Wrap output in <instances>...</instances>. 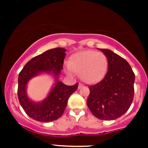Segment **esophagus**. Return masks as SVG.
<instances>
[{
  "instance_id": "1",
  "label": "esophagus",
  "mask_w": 148,
  "mask_h": 148,
  "mask_svg": "<svg viewBox=\"0 0 148 148\" xmlns=\"http://www.w3.org/2000/svg\"><path fill=\"white\" fill-rule=\"evenodd\" d=\"M83 87V84H78V89H80V88H82V87Z\"/></svg>"
}]
</instances>
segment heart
Returning <instances> with one entry per match:
<instances>
[{
	"mask_svg": "<svg viewBox=\"0 0 148 148\" xmlns=\"http://www.w3.org/2000/svg\"><path fill=\"white\" fill-rule=\"evenodd\" d=\"M108 66L107 56L103 53L93 50L83 51L73 55L70 62L65 64L68 73H80L82 81L88 84L96 83L101 80Z\"/></svg>",
	"mask_w": 148,
	"mask_h": 148,
	"instance_id": "obj_1",
	"label": "heart"
}]
</instances>
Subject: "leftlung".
Masks as SVG:
<instances>
[{
	"label": "left lung",
	"instance_id": "left-lung-1",
	"mask_svg": "<svg viewBox=\"0 0 148 148\" xmlns=\"http://www.w3.org/2000/svg\"><path fill=\"white\" fill-rule=\"evenodd\" d=\"M107 56L108 70L99 83L89 86L87 101L91 113L101 120H114L130 108L134 96L135 74L127 61L113 51L100 49Z\"/></svg>",
	"mask_w": 148,
	"mask_h": 148
}]
</instances>
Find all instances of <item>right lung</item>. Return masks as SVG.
Masks as SVG:
<instances>
[{
    "label": "right lung",
    "mask_w": 148,
    "mask_h": 148,
    "mask_svg": "<svg viewBox=\"0 0 148 148\" xmlns=\"http://www.w3.org/2000/svg\"><path fill=\"white\" fill-rule=\"evenodd\" d=\"M66 51L61 47L46 51L29 61L19 73L18 100L23 110L32 119L50 122L59 119L64 112L69 97L78 89V83L68 86L58 80ZM42 72L53 74L56 83L47 97L40 103H35L27 96L26 85L31 78Z\"/></svg>",
    "instance_id": "1"
}]
</instances>
